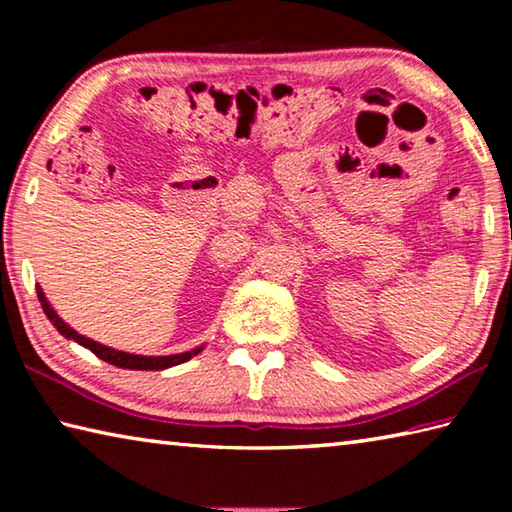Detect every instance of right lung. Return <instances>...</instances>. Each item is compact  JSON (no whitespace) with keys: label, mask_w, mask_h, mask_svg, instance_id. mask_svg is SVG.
I'll return each mask as SVG.
<instances>
[{"label":"right lung","mask_w":512,"mask_h":512,"mask_svg":"<svg viewBox=\"0 0 512 512\" xmlns=\"http://www.w3.org/2000/svg\"><path fill=\"white\" fill-rule=\"evenodd\" d=\"M38 291V300L42 309H45L47 318L51 320V325H54L60 334L65 336V339L74 341L83 345V348H88L92 354H97L99 359L112 363V366L117 368H128V370H164V368H171V366H178V363H185L192 357H196L198 352H203L205 345H201V348H194L189 352H180V354H167V357H144V354H133V352H121V350H115V348H108V345L103 343H97L88 339V336H83L76 332L74 327H69L63 318H60L56 314V309L51 307V302L47 300L45 291H42L40 287L36 289Z\"/></svg>","instance_id":"add662e5"}]
</instances>
